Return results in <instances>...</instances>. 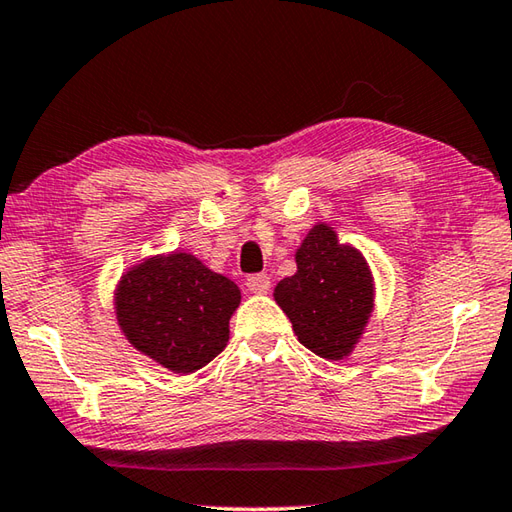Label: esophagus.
I'll use <instances>...</instances> for the list:
<instances>
[{
  "label": "esophagus",
  "mask_w": 512,
  "mask_h": 512,
  "mask_svg": "<svg viewBox=\"0 0 512 512\" xmlns=\"http://www.w3.org/2000/svg\"><path fill=\"white\" fill-rule=\"evenodd\" d=\"M269 285H272V281H269L267 274H254L247 278V289L252 294H267Z\"/></svg>",
  "instance_id": "esophagus-1"
}]
</instances>
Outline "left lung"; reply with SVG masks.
I'll use <instances>...</instances> for the list:
<instances>
[{
    "instance_id": "8db88e82",
    "label": "left lung",
    "mask_w": 512,
    "mask_h": 512,
    "mask_svg": "<svg viewBox=\"0 0 512 512\" xmlns=\"http://www.w3.org/2000/svg\"><path fill=\"white\" fill-rule=\"evenodd\" d=\"M274 301L307 350L330 361L350 356L374 310V278L359 249L316 223L296 249V274L274 287Z\"/></svg>"
}]
</instances>
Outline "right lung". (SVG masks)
<instances>
[{"label":"right lung","instance_id":"right-lung-1","mask_svg":"<svg viewBox=\"0 0 512 512\" xmlns=\"http://www.w3.org/2000/svg\"><path fill=\"white\" fill-rule=\"evenodd\" d=\"M113 305L122 334L138 352L171 372L191 374L227 347L240 289L194 254L171 252L129 267Z\"/></svg>","mask_w":512,"mask_h":512}]
</instances>
